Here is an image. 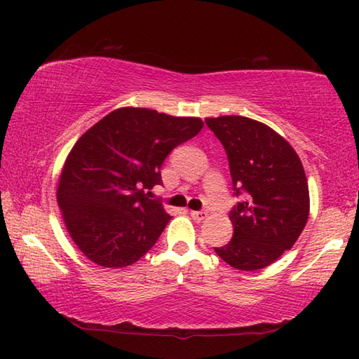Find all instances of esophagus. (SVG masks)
<instances>
[{
	"mask_svg": "<svg viewBox=\"0 0 359 359\" xmlns=\"http://www.w3.org/2000/svg\"><path fill=\"white\" fill-rule=\"evenodd\" d=\"M191 216H192V219H196L197 222H202V221H205L206 219V211H191Z\"/></svg>",
	"mask_w": 359,
	"mask_h": 359,
	"instance_id": "34e87169",
	"label": "esophagus"
}]
</instances>
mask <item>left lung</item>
Returning <instances> with one entry per match:
<instances>
[{"instance_id":"left-lung-1","label":"left lung","mask_w":359,"mask_h":359,"mask_svg":"<svg viewBox=\"0 0 359 359\" xmlns=\"http://www.w3.org/2000/svg\"><path fill=\"white\" fill-rule=\"evenodd\" d=\"M229 157L233 238L216 254L230 266L255 271L292 246L309 217V186L298 154L266 124L246 116L206 118Z\"/></svg>"}]
</instances>
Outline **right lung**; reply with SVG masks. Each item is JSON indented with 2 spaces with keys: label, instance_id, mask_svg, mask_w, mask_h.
Here are the masks:
<instances>
[{
  "label": "right lung",
  "instance_id": "obj_1",
  "mask_svg": "<svg viewBox=\"0 0 359 359\" xmlns=\"http://www.w3.org/2000/svg\"><path fill=\"white\" fill-rule=\"evenodd\" d=\"M203 128L200 118L149 109L113 110L81 135L60 176V210L69 235L104 268L129 266L159 240L170 217L149 191L178 144Z\"/></svg>",
  "mask_w": 359,
  "mask_h": 359
}]
</instances>
